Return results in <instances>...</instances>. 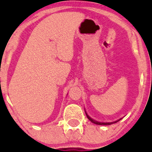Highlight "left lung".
<instances>
[{
  "instance_id": "obj_1",
  "label": "left lung",
  "mask_w": 152,
  "mask_h": 152,
  "mask_svg": "<svg viewBox=\"0 0 152 152\" xmlns=\"http://www.w3.org/2000/svg\"><path fill=\"white\" fill-rule=\"evenodd\" d=\"M86 116H87V118H88V119H89L91 121L93 122V123H94V124H98V125H110V124H112L116 123V122L119 121V120H121V119H119V120H118V121H114V122H110V123H101V122H98V121H95V120L92 119V118H91V117H89V116H88V115H87V114H86Z\"/></svg>"
}]
</instances>
